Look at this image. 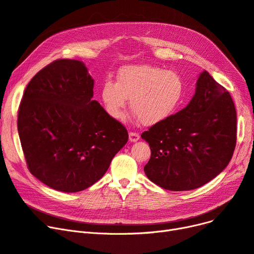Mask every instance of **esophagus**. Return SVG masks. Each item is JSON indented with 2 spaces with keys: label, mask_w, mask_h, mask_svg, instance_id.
Instances as JSON below:
<instances>
[{
  "label": "esophagus",
  "mask_w": 254,
  "mask_h": 254,
  "mask_svg": "<svg viewBox=\"0 0 254 254\" xmlns=\"http://www.w3.org/2000/svg\"><path fill=\"white\" fill-rule=\"evenodd\" d=\"M138 139H139L138 133H136V132H129V141H130L131 143L137 142Z\"/></svg>",
  "instance_id": "obj_1"
}]
</instances>
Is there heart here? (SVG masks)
I'll return each instance as SVG.
<instances>
[{
  "label": "heart",
  "mask_w": 254,
  "mask_h": 254,
  "mask_svg": "<svg viewBox=\"0 0 254 254\" xmlns=\"http://www.w3.org/2000/svg\"><path fill=\"white\" fill-rule=\"evenodd\" d=\"M185 95V83L172 70L150 65H130L121 69L117 83L105 81L101 100L108 115L121 120L130 99L134 116L151 126L168 119L179 108Z\"/></svg>",
  "instance_id": "1"
}]
</instances>
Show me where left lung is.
<instances>
[{
    "label": "left lung",
    "mask_w": 254,
    "mask_h": 254,
    "mask_svg": "<svg viewBox=\"0 0 254 254\" xmlns=\"http://www.w3.org/2000/svg\"><path fill=\"white\" fill-rule=\"evenodd\" d=\"M141 137L151 156L147 178L164 189H196L229 164L237 143V111L231 95L206 70L187 106L150 127Z\"/></svg>",
    "instance_id": "8db88e82"
}]
</instances>
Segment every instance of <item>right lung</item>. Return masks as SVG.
Wrapping results in <instances>:
<instances>
[{"label": "right lung", "instance_id": "add662e5", "mask_svg": "<svg viewBox=\"0 0 254 254\" xmlns=\"http://www.w3.org/2000/svg\"><path fill=\"white\" fill-rule=\"evenodd\" d=\"M81 61L57 60L26 87L17 131L28 169L48 187L71 193L98 182L128 141L99 102Z\"/></svg>", "mask_w": 254, "mask_h": 254}]
</instances>
